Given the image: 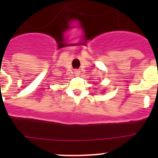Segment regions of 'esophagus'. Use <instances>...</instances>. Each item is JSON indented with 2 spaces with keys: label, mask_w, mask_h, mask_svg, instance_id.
Listing matches in <instances>:
<instances>
[{
  "label": "esophagus",
  "mask_w": 158,
  "mask_h": 158,
  "mask_svg": "<svg viewBox=\"0 0 158 158\" xmlns=\"http://www.w3.org/2000/svg\"><path fill=\"white\" fill-rule=\"evenodd\" d=\"M74 73L76 75H79V74H80V71H79V70H75L74 71Z\"/></svg>",
  "instance_id": "esophagus-1"
}]
</instances>
